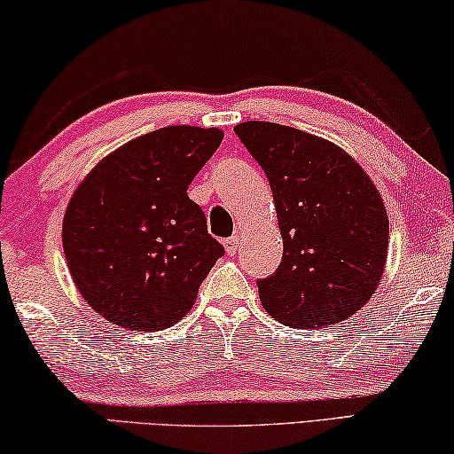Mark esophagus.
<instances>
[{
    "instance_id": "34e87169",
    "label": "esophagus",
    "mask_w": 454,
    "mask_h": 454,
    "mask_svg": "<svg viewBox=\"0 0 454 454\" xmlns=\"http://www.w3.org/2000/svg\"><path fill=\"white\" fill-rule=\"evenodd\" d=\"M239 237L237 235H233L231 239H227L225 241V251H227V255H235L237 254V247H239Z\"/></svg>"
}]
</instances>
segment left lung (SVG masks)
Segmentation results:
<instances>
[{
    "label": "left lung",
    "instance_id": "1",
    "mask_svg": "<svg viewBox=\"0 0 454 454\" xmlns=\"http://www.w3.org/2000/svg\"><path fill=\"white\" fill-rule=\"evenodd\" d=\"M271 184L284 257L257 284L265 311L292 328L344 322L368 303L388 257V215L344 148L292 126H235Z\"/></svg>",
    "mask_w": 454,
    "mask_h": 454
}]
</instances>
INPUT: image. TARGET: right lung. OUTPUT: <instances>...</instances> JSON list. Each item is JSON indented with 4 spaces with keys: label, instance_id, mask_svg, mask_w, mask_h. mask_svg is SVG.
Masks as SVG:
<instances>
[{
    "label": "right lung",
    "instance_id": "1",
    "mask_svg": "<svg viewBox=\"0 0 454 454\" xmlns=\"http://www.w3.org/2000/svg\"><path fill=\"white\" fill-rule=\"evenodd\" d=\"M221 129L167 126L118 146L82 178L62 223L74 286L121 328L165 330L189 314L223 255L187 189Z\"/></svg>",
    "mask_w": 454,
    "mask_h": 454
}]
</instances>
